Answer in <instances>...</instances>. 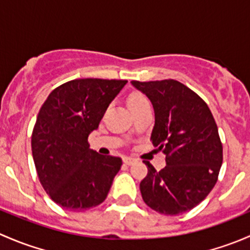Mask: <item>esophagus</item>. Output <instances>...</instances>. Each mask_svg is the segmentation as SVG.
Returning a JSON list of instances; mask_svg holds the SVG:
<instances>
[{
    "instance_id": "1",
    "label": "esophagus",
    "mask_w": 250,
    "mask_h": 250,
    "mask_svg": "<svg viewBox=\"0 0 250 250\" xmlns=\"http://www.w3.org/2000/svg\"><path fill=\"white\" fill-rule=\"evenodd\" d=\"M134 161H135L134 158H132V157H123V162H125L127 166L133 165V163H134Z\"/></svg>"
}]
</instances>
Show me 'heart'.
I'll return each instance as SVG.
<instances>
[{
	"label": "heart",
	"instance_id": "1",
	"mask_svg": "<svg viewBox=\"0 0 250 250\" xmlns=\"http://www.w3.org/2000/svg\"><path fill=\"white\" fill-rule=\"evenodd\" d=\"M146 103H148L147 99H146V97L139 92L130 93L129 97H128V106H129V109L140 106V105L146 104Z\"/></svg>",
	"mask_w": 250,
	"mask_h": 250
}]
</instances>
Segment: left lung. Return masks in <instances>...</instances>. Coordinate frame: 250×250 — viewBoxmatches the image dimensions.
Masks as SVG:
<instances>
[{
  "label": "left lung",
  "mask_w": 250,
  "mask_h": 250,
  "mask_svg": "<svg viewBox=\"0 0 250 250\" xmlns=\"http://www.w3.org/2000/svg\"><path fill=\"white\" fill-rule=\"evenodd\" d=\"M155 110L151 141L166 155L160 172L147 161V175L140 192L151 209L178 215L195 208L218 180L223 145L208 105L193 90L175 80L132 81Z\"/></svg>",
  "instance_id": "8db88e82"
}]
</instances>
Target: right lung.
<instances>
[{"mask_svg":"<svg viewBox=\"0 0 250 250\" xmlns=\"http://www.w3.org/2000/svg\"><path fill=\"white\" fill-rule=\"evenodd\" d=\"M125 80L81 78L55 88L42 105L31 137L32 157L44 191L55 203L81 211L103 203L122 160L89 148Z\"/></svg>","mask_w":250,"mask_h":250,"instance_id":"add662e5","label":"right lung"}]
</instances>
